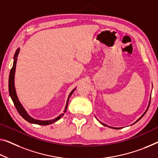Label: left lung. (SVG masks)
<instances>
[{"mask_svg":"<svg viewBox=\"0 0 158 158\" xmlns=\"http://www.w3.org/2000/svg\"><path fill=\"white\" fill-rule=\"evenodd\" d=\"M149 106H150V104H149V105H148V109H147V110H146V111H145V112H144V114H143V115H142L141 116H140V117L139 118H138V120H137L136 121H135V123H136V122H138V121H139V120L140 119V118H141L143 117V116H144V115L145 114V113H146V112H147V111H148V108H149ZM100 123H101V122H100ZM102 123V125H104V126H106V127H108V126H107V125L104 124V123ZM110 127V128H114V129H119V128H114V127Z\"/></svg>","mask_w":158,"mask_h":158,"instance_id":"8db88e82","label":"left lung"}]
</instances>
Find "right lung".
I'll list each match as a JSON object with an SVG mask.
<instances>
[{"mask_svg": "<svg viewBox=\"0 0 158 158\" xmlns=\"http://www.w3.org/2000/svg\"><path fill=\"white\" fill-rule=\"evenodd\" d=\"M19 52H20V48H18L16 50L15 54L14 56V62H13V65L12 67L11 71L10 72V76H9V82H8V87H9V93H10V96L12 98V100H13L14 105L15 106V108L18 110V113L20 114V116L23 117V118H25L26 121H27L28 122L31 123H35V124H38V125H42V126H46V125H48L51 124V123H53L57 121L59 119H60V117H62L64 116V114L63 113L60 114V116H58L54 119L52 120H48V121H41V120H36L35 118H31V116L28 115V114L27 113V111H25V109L23 108V106H22V104H20V101L18 100V96H17L16 94V91H15V84H14V79H15V67H16V63H17V58H18V56L19 54ZM75 90V89L73 90H72V92L69 94V98H68L67 102H66V105H65V108L64 110V112L66 111V110L68 108V104H69V100L70 97L71 96V94H73Z\"/></svg>", "mask_w": 158, "mask_h": 158, "instance_id": "add662e5", "label": "right lung"}]
</instances>
